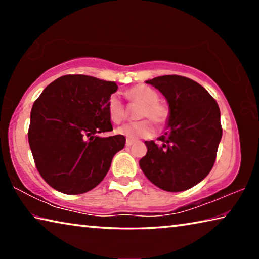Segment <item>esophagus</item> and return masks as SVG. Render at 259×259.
Instances as JSON below:
<instances>
[{
	"label": "esophagus",
	"instance_id": "34e87169",
	"mask_svg": "<svg viewBox=\"0 0 259 259\" xmlns=\"http://www.w3.org/2000/svg\"><path fill=\"white\" fill-rule=\"evenodd\" d=\"M134 144V140H131V139H126V142H125V145L128 146V147H130L131 145H133Z\"/></svg>",
	"mask_w": 259,
	"mask_h": 259
}]
</instances>
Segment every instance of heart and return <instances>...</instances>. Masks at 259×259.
Listing matches in <instances>:
<instances>
[{
  "label": "heart",
  "mask_w": 259,
  "mask_h": 259,
  "mask_svg": "<svg viewBox=\"0 0 259 259\" xmlns=\"http://www.w3.org/2000/svg\"><path fill=\"white\" fill-rule=\"evenodd\" d=\"M125 97L128 98L130 103L142 105L137 113L139 119L147 117L157 125H164L166 123L170 115V111L168 106L159 103V95L155 90L146 85L138 84L126 91ZM106 109L111 120L115 123H120V122L123 121L126 115L125 107L117 95L109 96L106 103ZM147 119L125 123L119 126L116 133L131 140L150 138L154 135L155 128L152 122Z\"/></svg>",
  "instance_id": "1"
}]
</instances>
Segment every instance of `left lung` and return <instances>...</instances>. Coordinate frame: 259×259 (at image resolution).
Here are the masks:
<instances>
[{"instance_id":"left-lung-1","label":"left lung","mask_w":259,"mask_h":259,"mask_svg":"<svg viewBox=\"0 0 259 259\" xmlns=\"http://www.w3.org/2000/svg\"><path fill=\"white\" fill-rule=\"evenodd\" d=\"M164 96L170 115L162 145L145 142L140 169L150 182L166 192L188 190L208 176L222 139L221 111L211 95L198 82L181 75L146 81Z\"/></svg>"}]
</instances>
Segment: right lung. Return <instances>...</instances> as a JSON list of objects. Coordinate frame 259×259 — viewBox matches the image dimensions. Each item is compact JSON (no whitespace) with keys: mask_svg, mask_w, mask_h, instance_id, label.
Masks as SVG:
<instances>
[{"mask_svg":"<svg viewBox=\"0 0 259 259\" xmlns=\"http://www.w3.org/2000/svg\"><path fill=\"white\" fill-rule=\"evenodd\" d=\"M115 82L64 75L42 91L32 107L29 147L42 178L65 194H82L103 181L113 156L125 145L113 130L106 103Z\"/></svg>","mask_w":259,"mask_h":259,"instance_id":"right-lung-1","label":"right lung"}]
</instances>
